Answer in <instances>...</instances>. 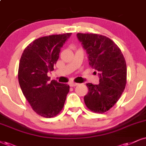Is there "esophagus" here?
Masks as SVG:
<instances>
[{
    "label": "esophagus",
    "instance_id": "34e87169",
    "mask_svg": "<svg viewBox=\"0 0 146 146\" xmlns=\"http://www.w3.org/2000/svg\"><path fill=\"white\" fill-rule=\"evenodd\" d=\"M69 84H70V87H76V86H77L78 85V83H76V82H70V83H69Z\"/></svg>",
    "mask_w": 146,
    "mask_h": 146
}]
</instances>
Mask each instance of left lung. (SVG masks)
Wrapping results in <instances>:
<instances>
[{
  "mask_svg": "<svg viewBox=\"0 0 146 146\" xmlns=\"http://www.w3.org/2000/svg\"><path fill=\"white\" fill-rule=\"evenodd\" d=\"M88 54L89 64L98 72L100 83H87L89 92L84 97L90 110L104 113L119 100L127 84V65L121 50L105 36L77 34Z\"/></svg>",
  "mask_w": 146,
  "mask_h": 146,
  "instance_id": "obj_1",
  "label": "left lung"
}]
</instances>
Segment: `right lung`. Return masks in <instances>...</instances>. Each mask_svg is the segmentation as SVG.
Listing matches in <instances>:
<instances>
[{"instance_id": "1", "label": "right lung", "mask_w": 146, "mask_h": 146, "mask_svg": "<svg viewBox=\"0 0 146 146\" xmlns=\"http://www.w3.org/2000/svg\"><path fill=\"white\" fill-rule=\"evenodd\" d=\"M72 33L54 35L36 39L21 55L18 80L23 95L33 110L45 118L57 116L64 108L70 86L56 80L48 82L61 48Z\"/></svg>"}]
</instances>
